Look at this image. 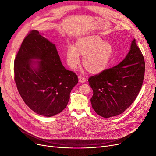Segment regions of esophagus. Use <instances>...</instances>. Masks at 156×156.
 I'll list each match as a JSON object with an SVG mask.
<instances>
[{"mask_svg":"<svg viewBox=\"0 0 156 156\" xmlns=\"http://www.w3.org/2000/svg\"><path fill=\"white\" fill-rule=\"evenodd\" d=\"M78 81L80 83H83L86 81V79L84 76H78Z\"/></svg>","mask_w":156,"mask_h":156,"instance_id":"esophagus-1","label":"esophagus"}]
</instances>
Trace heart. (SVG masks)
<instances>
[{
	"label": "heart",
	"mask_w": 156,
	"mask_h": 156,
	"mask_svg": "<svg viewBox=\"0 0 156 156\" xmlns=\"http://www.w3.org/2000/svg\"><path fill=\"white\" fill-rule=\"evenodd\" d=\"M112 53V47L109 43L99 36L90 35L79 39L76 47L68 45L66 56L71 69H76L80 64V54L83 57L85 68L92 74H99L108 66Z\"/></svg>",
	"instance_id": "obj_1"
}]
</instances>
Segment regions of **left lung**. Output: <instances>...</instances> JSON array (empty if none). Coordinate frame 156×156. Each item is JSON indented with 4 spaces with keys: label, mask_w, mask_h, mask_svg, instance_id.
I'll use <instances>...</instances> for the list:
<instances>
[{
    "label": "left lung",
    "mask_w": 156,
    "mask_h": 156,
    "mask_svg": "<svg viewBox=\"0 0 156 156\" xmlns=\"http://www.w3.org/2000/svg\"><path fill=\"white\" fill-rule=\"evenodd\" d=\"M144 74V57L133 39L123 61L88 78L94 92L90 101L96 113L108 118L123 112L136 99Z\"/></svg>",
    "instance_id": "1"
}]
</instances>
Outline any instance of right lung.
<instances>
[{
  "label": "right lung",
  "mask_w": 156,
  "mask_h": 156,
  "mask_svg": "<svg viewBox=\"0 0 156 156\" xmlns=\"http://www.w3.org/2000/svg\"><path fill=\"white\" fill-rule=\"evenodd\" d=\"M39 60L37 63L33 60ZM14 80L23 100L41 116L51 117L64 110L77 75L63 66L55 45L32 30L23 40L14 63Z\"/></svg>",
  "instance_id": "right-lung-1"
}]
</instances>
